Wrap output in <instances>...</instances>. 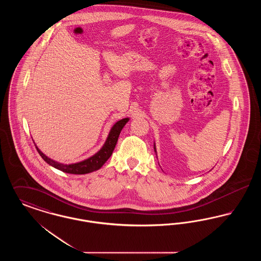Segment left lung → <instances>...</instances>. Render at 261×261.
I'll use <instances>...</instances> for the list:
<instances>
[{
  "label": "left lung",
  "mask_w": 261,
  "mask_h": 261,
  "mask_svg": "<svg viewBox=\"0 0 261 261\" xmlns=\"http://www.w3.org/2000/svg\"><path fill=\"white\" fill-rule=\"evenodd\" d=\"M153 149H154V151L156 152V150H155V145H153Z\"/></svg>",
  "instance_id": "left-lung-1"
}]
</instances>
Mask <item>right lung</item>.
I'll return each instance as SVG.
<instances>
[{"instance_id": "right-lung-1", "label": "right lung", "mask_w": 261, "mask_h": 261, "mask_svg": "<svg viewBox=\"0 0 261 261\" xmlns=\"http://www.w3.org/2000/svg\"><path fill=\"white\" fill-rule=\"evenodd\" d=\"M129 121V118L126 117L119 121H117L115 124L113 125L109 133V136L107 138L103 146L101 147V149H99L98 152H96L94 155H92L91 158H89L85 161H82L80 162H76V163H71V164H64L61 162H56L54 160H51L50 158H48L46 154H44L40 149L37 148L39 154L42 156V159L47 162L48 164H50V166L61 170L62 172L69 174H87L94 172L96 170L99 169L106 162L111 158L112 154V151L115 148V145L117 143L119 134L122 130V128L124 127L125 124ZM36 146V145H35Z\"/></svg>"}]
</instances>
